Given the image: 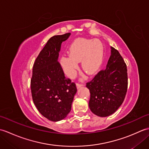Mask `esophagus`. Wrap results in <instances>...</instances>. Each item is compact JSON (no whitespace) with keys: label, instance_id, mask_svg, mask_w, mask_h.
Instances as JSON below:
<instances>
[{"label":"esophagus","instance_id":"esophagus-1","mask_svg":"<svg viewBox=\"0 0 149 149\" xmlns=\"http://www.w3.org/2000/svg\"><path fill=\"white\" fill-rule=\"evenodd\" d=\"M83 86V84H80V83H77L76 84V86H77V89H79V88H80L81 87H82Z\"/></svg>","mask_w":149,"mask_h":149}]
</instances>
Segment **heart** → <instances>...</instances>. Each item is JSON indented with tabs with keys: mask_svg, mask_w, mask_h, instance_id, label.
I'll return each instance as SVG.
<instances>
[{
	"mask_svg": "<svg viewBox=\"0 0 149 149\" xmlns=\"http://www.w3.org/2000/svg\"><path fill=\"white\" fill-rule=\"evenodd\" d=\"M69 56H62L60 64L68 77L74 76L78 68L77 63L81 62L82 69L88 75L97 74L102 66L103 49L98 40L79 38L69 48Z\"/></svg>",
	"mask_w": 149,
	"mask_h": 149,
	"instance_id": "b5f03b06",
	"label": "heart"
}]
</instances>
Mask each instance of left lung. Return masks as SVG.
I'll return each instance as SVG.
<instances>
[{"label": "left lung", "mask_w": 149, "mask_h": 149, "mask_svg": "<svg viewBox=\"0 0 149 149\" xmlns=\"http://www.w3.org/2000/svg\"><path fill=\"white\" fill-rule=\"evenodd\" d=\"M127 84V66L118 50L111 47L106 68L86 83L90 92L89 107L91 112L100 117L113 114L124 100Z\"/></svg>", "instance_id": "8db88e82"}]
</instances>
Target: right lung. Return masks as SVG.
Masks as SVG:
<instances>
[{
	"instance_id": "add662e5",
	"label": "right lung",
	"mask_w": 149,
	"mask_h": 149,
	"mask_svg": "<svg viewBox=\"0 0 149 149\" xmlns=\"http://www.w3.org/2000/svg\"><path fill=\"white\" fill-rule=\"evenodd\" d=\"M70 33L54 36L36 59L31 89L34 105L42 115L53 122L65 118L70 112L77 88L66 79L58 62L61 43Z\"/></svg>"
}]
</instances>
